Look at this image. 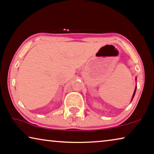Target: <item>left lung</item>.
<instances>
[{
	"instance_id": "left-lung-1",
	"label": "left lung",
	"mask_w": 154,
	"mask_h": 154,
	"mask_svg": "<svg viewBox=\"0 0 154 154\" xmlns=\"http://www.w3.org/2000/svg\"><path fill=\"white\" fill-rule=\"evenodd\" d=\"M136 90H137V87L135 88V89H134V93H133V94H132V100H131V102L132 101V100H133V98H134V94H135V92H136Z\"/></svg>"
}]
</instances>
